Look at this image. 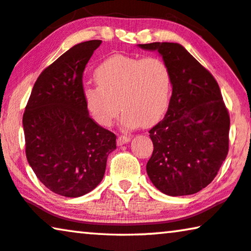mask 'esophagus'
Returning a JSON list of instances; mask_svg holds the SVG:
<instances>
[{"label":"esophagus","instance_id":"34e87169","mask_svg":"<svg viewBox=\"0 0 251 251\" xmlns=\"http://www.w3.org/2000/svg\"><path fill=\"white\" fill-rule=\"evenodd\" d=\"M129 141H130L129 135H119L117 139V144L118 146H123V144L129 142Z\"/></svg>","mask_w":251,"mask_h":251}]
</instances>
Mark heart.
Returning a JSON list of instances; mask_svg holds the SVG:
<instances>
[{"instance_id": "heart-1", "label": "heart", "mask_w": 251, "mask_h": 251, "mask_svg": "<svg viewBox=\"0 0 251 251\" xmlns=\"http://www.w3.org/2000/svg\"><path fill=\"white\" fill-rule=\"evenodd\" d=\"M94 78L98 86H86L83 95L98 124L110 126L122 108V123L128 128L156 124L167 111L172 73L160 58L112 55L95 69Z\"/></svg>"}]
</instances>
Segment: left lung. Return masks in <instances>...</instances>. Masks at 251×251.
<instances>
[{"label": "left lung", "mask_w": 251, "mask_h": 251, "mask_svg": "<svg viewBox=\"0 0 251 251\" xmlns=\"http://www.w3.org/2000/svg\"><path fill=\"white\" fill-rule=\"evenodd\" d=\"M139 47L159 52L173 80L165 117L149 130L153 151L147 173L165 195H193L211 183L228 152L230 115L220 86L182 45Z\"/></svg>", "instance_id": "left-lung-1"}]
</instances>
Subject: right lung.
Listing matches in <instances>:
<instances>
[{
  "instance_id": "1",
  "label": "right lung",
  "mask_w": 251,
  "mask_h": 251,
  "mask_svg": "<svg viewBox=\"0 0 251 251\" xmlns=\"http://www.w3.org/2000/svg\"><path fill=\"white\" fill-rule=\"evenodd\" d=\"M101 43L77 44L47 67L24 112L27 160L37 178L63 197L97 188L116 149V135L90 117L83 95L84 69Z\"/></svg>"
}]
</instances>
